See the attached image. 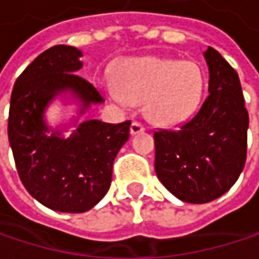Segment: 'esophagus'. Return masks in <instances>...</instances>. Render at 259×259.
<instances>
[{
  "mask_svg": "<svg viewBox=\"0 0 259 259\" xmlns=\"http://www.w3.org/2000/svg\"><path fill=\"white\" fill-rule=\"evenodd\" d=\"M144 130H145V126H144L141 121H133V123H132V127H130V133H132V135L141 133V132H144Z\"/></svg>",
  "mask_w": 259,
  "mask_h": 259,
  "instance_id": "34e87169",
  "label": "esophagus"
}]
</instances>
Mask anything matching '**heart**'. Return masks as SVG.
<instances>
[{"mask_svg": "<svg viewBox=\"0 0 259 259\" xmlns=\"http://www.w3.org/2000/svg\"><path fill=\"white\" fill-rule=\"evenodd\" d=\"M118 83L108 87L114 102H144L148 120L160 126H176L198 109L205 79L193 61L148 57L123 63Z\"/></svg>", "mask_w": 259, "mask_h": 259, "instance_id": "obj_1", "label": "heart"}]
</instances>
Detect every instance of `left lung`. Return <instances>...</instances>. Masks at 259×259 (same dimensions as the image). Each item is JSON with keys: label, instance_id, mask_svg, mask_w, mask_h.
Listing matches in <instances>:
<instances>
[{"label": "left lung", "instance_id": "8db88e82", "mask_svg": "<svg viewBox=\"0 0 259 259\" xmlns=\"http://www.w3.org/2000/svg\"><path fill=\"white\" fill-rule=\"evenodd\" d=\"M208 91L198 112L179 129L154 130V168L179 199L205 204L228 192L247 153L249 114L237 72L213 48L204 52Z\"/></svg>", "mask_w": 259, "mask_h": 259}]
</instances>
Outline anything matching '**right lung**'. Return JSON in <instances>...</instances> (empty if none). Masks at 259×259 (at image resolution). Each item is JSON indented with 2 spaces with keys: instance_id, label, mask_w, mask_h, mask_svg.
I'll return each instance as SVG.
<instances>
[{
  "instance_id": "1",
  "label": "right lung",
  "mask_w": 259,
  "mask_h": 259,
  "mask_svg": "<svg viewBox=\"0 0 259 259\" xmlns=\"http://www.w3.org/2000/svg\"><path fill=\"white\" fill-rule=\"evenodd\" d=\"M80 57L66 45L40 54L16 79L9 111V142L19 179L40 204L64 213H83L106 195L132 124L90 120L67 139L48 133L43 112L58 93L73 91L83 106L103 102L99 90L76 75Z\"/></svg>"
}]
</instances>
